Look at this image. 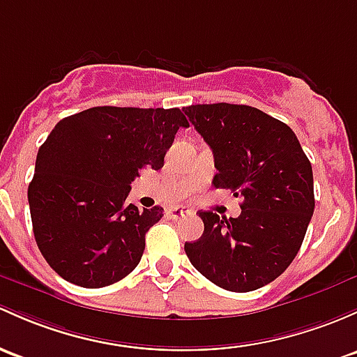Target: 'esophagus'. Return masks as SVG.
I'll use <instances>...</instances> for the list:
<instances>
[{
  "instance_id": "esophagus-1",
  "label": "esophagus",
  "mask_w": 357,
  "mask_h": 357,
  "mask_svg": "<svg viewBox=\"0 0 357 357\" xmlns=\"http://www.w3.org/2000/svg\"><path fill=\"white\" fill-rule=\"evenodd\" d=\"M185 215H188V210H185V208L174 207V208L167 210V217H169V219H172V220H178V219H181V217H185Z\"/></svg>"
}]
</instances>
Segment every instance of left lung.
<instances>
[{
    "label": "left lung",
    "mask_w": 357,
    "mask_h": 357,
    "mask_svg": "<svg viewBox=\"0 0 357 357\" xmlns=\"http://www.w3.org/2000/svg\"><path fill=\"white\" fill-rule=\"evenodd\" d=\"M183 111L213 152V188L245 198L236 219L200 212L204 234L185 245L191 265L226 291L267 286L294 260L313 215L310 160L294 131L257 107L219 102Z\"/></svg>",
    "instance_id": "1"
}]
</instances>
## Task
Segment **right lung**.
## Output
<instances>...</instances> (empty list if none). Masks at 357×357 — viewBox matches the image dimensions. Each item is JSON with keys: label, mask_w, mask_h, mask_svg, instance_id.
Returning a JSON list of instances; mask_svg holds the SVG:
<instances>
[{"label": "right lung", "mask_w": 357, "mask_h": 357, "mask_svg": "<svg viewBox=\"0 0 357 357\" xmlns=\"http://www.w3.org/2000/svg\"><path fill=\"white\" fill-rule=\"evenodd\" d=\"M178 107L100 106L61 119L37 152L29 185L33 236L50 267L77 286L106 287L140 264L162 207L126 204L142 167L160 169L179 128Z\"/></svg>", "instance_id": "right-lung-1"}]
</instances>
